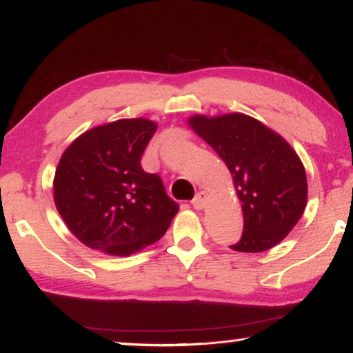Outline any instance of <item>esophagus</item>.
Listing matches in <instances>:
<instances>
[{"mask_svg": "<svg viewBox=\"0 0 353 353\" xmlns=\"http://www.w3.org/2000/svg\"><path fill=\"white\" fill-rule=\"evenodd\" d=\"M207 201H208V194L205 193V191H199L193 201H191V203H193V207L196 210H203L205 205H207Z\"/></svg>", "mask_w": 353, "mask_h": 353, "instance_id": "34e87169", "label": "esophagus"}]
</instances>
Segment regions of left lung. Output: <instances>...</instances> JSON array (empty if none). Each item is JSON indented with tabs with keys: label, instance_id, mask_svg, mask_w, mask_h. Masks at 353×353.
<instances>
[{
	"label": "left lung",
	"instance_id": "obj_1",
	"mask_svg": "<svg viewBox=\"0 0 353 353\" xmlns=\"http://www.w3.org/2000/svg\"><path fill=\"white\" fill-rule=\"evenodd\" d=\"M188 125L232 172L243 232L230 248L259 253L278 245L307 205V176L296 151L278 132L242 112L196 114Z\"/></svg>",
	"mask_w": 353,
	"mask_h": 353
}]
</instances>
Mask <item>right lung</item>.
<instances>
[{
    "label": "right lung",
    "instance_id": "add662e5",
    "mask_svg": "<svg viewBox=\"0 0 353 353\" xmlns=\"http://www.w3.org/2000/svg\"><path fill=\"white\" fill-rule=\"evenodd\" d=\"M157 131L148 119H120L94 126L63 152L54 177V202L61 219L86 247L131 256L157 242L179 205L157 174L140 166Z\"/></svg>",
    "mask_w": 353,
    "mask_h": 353
}]
</instances>
